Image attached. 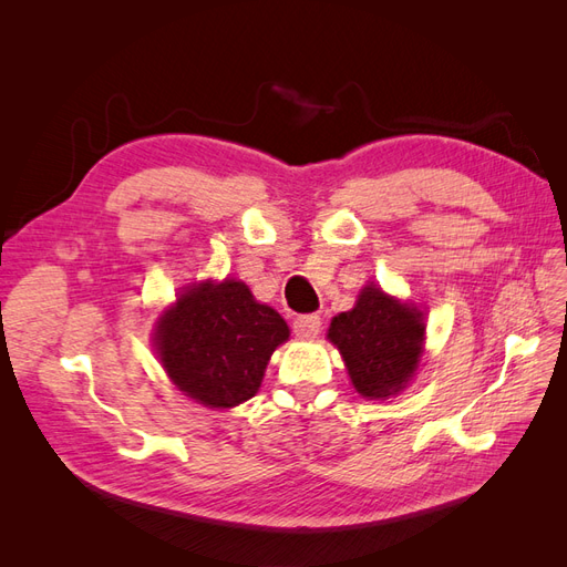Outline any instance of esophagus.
<instances>
[{"label":"esophagus","instance_id":"34e87169","mask_svg":"<svg viewBox=\"0 0 567 567\" xmlns=\"http://www.w3.org/2000/svg\"><path fill=\"white\" fill-rule=\"evenodd\" d=\"M319 329H321V319H319L317 315H302V317H298V319L293 321L296 336H298V338H305V340L317 338Z\"/></svg>","mask_w":567,"mask_h":567}]
</instances>
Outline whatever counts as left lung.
I'll use <instances>...</instances> for the list:
<instances>
[{
  "label": "left lung",
  "mask_w": 567,
  "mask_h": 567,
  "mask_svg": "<svg viewBox=\"0 0 567 567\" xmlns=\"http://www.w3.org/2000/svg\"><path fill=\"white\" fill-rule=\"evenodd\" d=\"M423 312L379 286H364L350 312L329 326L354 390L367 400H388L414 379L423 354Z\"/></svg>",
  "instance_id": "left-lung-1"
}]
</instances>
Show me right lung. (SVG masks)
<instances>
[{
  "label": "right lung",
  "mask_w": 567,
  "mask_h": 567,
  "mask_svg": "<svg viewBox=\"0 0 567 567\" xmlns=\"http://www.w3.org/2000/svg\"><path fill=\"white\" fill-rule=\"evenodd\" d=\"M288 333L281 315L257 302L244 281L225 279L186 286L161 315L153 346L186 398L231 409L260 390L269 357Z\"/></svg>",
  "instance_id": "right-lung-1"
}]
</instances>
